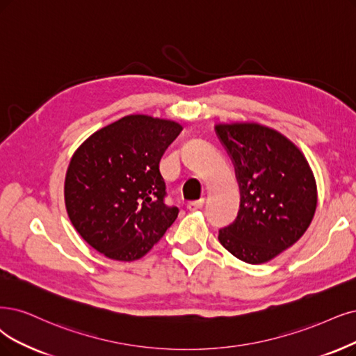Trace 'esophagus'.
<instances>
[{
  "instance_id": "obj_1",
  "label": "esophagus",
  "mask_w": 356,
  "mask_h": 356,
  "mask_svg": "<svg viewBox=\"0 0 356 356\" xmlns=\"http://www.w3.org/2000/svg\"><path fill=\"white\" fill-rule=\"evenodd\" d=\"M204 202H205L204 198H201V200H198V201H192V202L188 204V208L191 209V211H195V209H200V208L204 205Z\"/></svg>"
}]
</instances>
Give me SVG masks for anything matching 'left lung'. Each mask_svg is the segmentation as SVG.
Segmentation results:
<instances>
[{"instance_id":"obj_1","label":"left lung","mask_w":356,"mask_h":356,"mask_svg":"<svg viewBox=\"0 0 356 356\" xmlns=\"http://www.w3.org/2000/svg\"><path fill=\"white\" fill-rule=\"evenodd\" d=\"M241 189V208L218 232L227 251L262 264L296 243L317 208V183L307 158L277 130L258 123L217 124Z\"/></svg>"}]
</instances>
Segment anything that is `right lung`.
Returning a JSON list of instances; mask_svg holds the SVG:
<instances>
[{
  "instance_id": "right-lung-1",
  "label": "right lung",
  "mask_w": 356,
  "mask_h": 356,
  "mask_svg": "<svg viewBox=\"0 0 356 356\" xmlns=\"http://www.w3.org/2000/svg\"><path fill=\"white\" fill-rule=\"evenodd\" d=\"M181 131L176 122L126 115L90 135L73 154L64 201L77 233L99 254L135 261L177 218L164 204L160 160Z\"/></svg>"
}]
</instances>
